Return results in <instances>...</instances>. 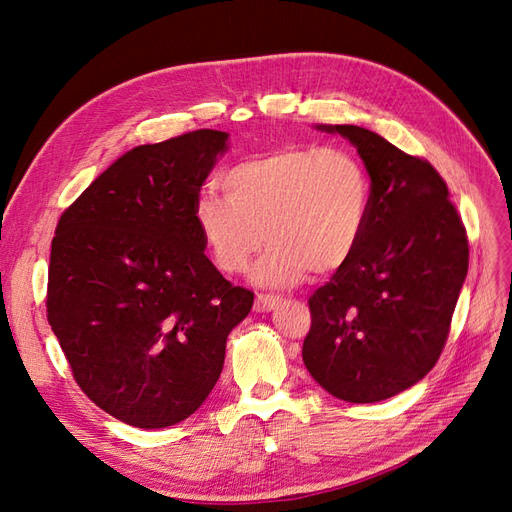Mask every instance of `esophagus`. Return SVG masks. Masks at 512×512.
Listing matches in <instances>:
<instances>
[{"label": "esophagus", "instance_id": "esophagus-1", "mask_svg": "<svg viewBox=\"0 0 512 512\" xmlns=\"http://www.w3.org/2000/svg\"><path fill=\"white\" fill-rule=\"evenodd\" d=\"M282 303L280 297L273 294H258L256 297V312H273V309Z\"/></svg>", "mask_w": 512, "mask_h": 512}]
</instances>
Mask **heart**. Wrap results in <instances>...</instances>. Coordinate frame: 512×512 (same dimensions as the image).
<instances>
[{"label": "heart", "mask_w": 512, "mask_h": 512, "mask_svg": "<svg viewBox=\"0 0 512 512\" xmlns=\"http://www.w3.org/2000/svg\"><path fill=\"white\" fill-rule=\"evenodd\" d=\"M222 188L226 198L196 200L200 237L222 271L243 273L267 235L269 250L254 271L267 288L348 265L371 211L365 166L337 147L275 149L226 170Z\"/></svg>", "instance_id": "obj_1"}]
</instances>
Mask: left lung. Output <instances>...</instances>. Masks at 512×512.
Instances as JSON below:
<instances>
[{
  "label": "left lung",
  "mask_w": 512,
  "mask_h": 512,
  "mask_svg": "<svg viewBox=\"0 0 512 512\" xmlns=\"http://www.w3.org/2000/svg\"><path fill=\"white\" fill-rule=\"evenodd\" d=\"M356 147L371 179L359 250L309 299L303 363L324 391L376 404L440 359L468 275V237L438 170L359 126H316Z\"/></svg>",
  "instance_id": "left-lung-1"
}]
</instances>
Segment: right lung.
<instances>
[{"mask_svg": "<svg viewBox=\"0 0 512 512\" xmlns=\"http://www.w3.org/2000/svg\"><path fill=\"white\" fill-rule=\"evenodd\" d=\"M226 151L218 130L134 147L57 224L49 324L83 393L132 427L177 425L203 406L252 309L254 292L213 267L194 220Z\"/></svg>", "mask_w": 512, "mask_h": 512, "instance_id": "obj_1", "label": "right lung"}]
</instances>
